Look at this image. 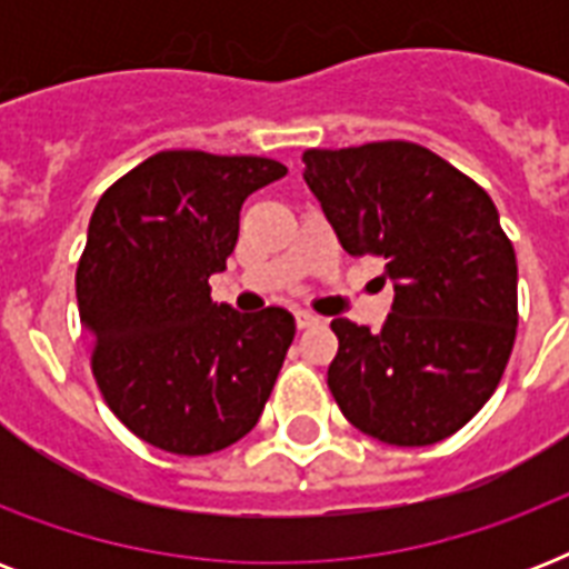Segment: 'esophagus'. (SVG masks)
Listing matches in <instances>:
<instances>
[{"label": "esophagus", "mask_w": 569, "mask_h": 569, "mask_svg": "<svg viewBox=\"0 0 569 569\" xmlns=\"http://www.w3.org/2000/svg\"><path fill=\"white\" fill-rule=\"evenodd\" d=\"M295 325H298V330H307V328H316V325H321V319L307 310H298L295 312Z\"/></svg>", "instance_id": "esophagus-1"}]
</instances>
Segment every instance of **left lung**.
I'll use <instances>...</instances> for the list:
<instances>
[{
    "instance_id": "left-lung-1",
    "label": "left lung",
    "mask_w": 569,
    "mask_h": 569,
    "mask_svg": "<svg viewBox=\"0 0 569 569\" xmlns=\"http://www.w3.org/2000/svg\"><path fill=\"white\" fill-rule=\"evenodd\" d=\"M303 180L339 244L383 259L396 286L380 333L330 321L339 410L389 446L446 440L493 396L517 339V257L493 200L410 141L303 150Z\"/></svg>"
}]
</instances>
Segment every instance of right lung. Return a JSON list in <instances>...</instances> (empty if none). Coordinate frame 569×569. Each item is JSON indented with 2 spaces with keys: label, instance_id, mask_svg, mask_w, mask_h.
<instances>
[{
  "label": "right lung",
  "instance_id": "1",
  "mask_svg": "<svg viewBox=\"0 0 569 569\" xmlns=\"http://www.w3.org/2000/svg\"><path fill=\"white\" fill-rule=\"evenodd\" d=\"M286 168L262 156L162 150L106 189L91 214L76 301L91 372L129 431L171 455H212L259 422L292 312L212 303L241 203Z\"/></svg>",
  "mask_w": 569,
  "mask_h": 569
}]
</instances>
